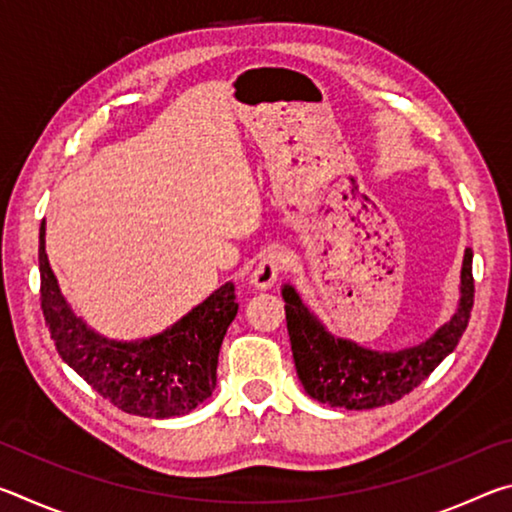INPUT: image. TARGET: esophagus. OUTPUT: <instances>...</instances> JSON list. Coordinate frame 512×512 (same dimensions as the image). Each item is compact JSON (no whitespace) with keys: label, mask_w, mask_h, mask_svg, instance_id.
Returning a JSON list of instances; mask_svg holds the SVG:
<instances>
[{"label":"esophagus","mask_w":512,"mask_h":512,"mask_svg":"<svg viewBox=\"0 0 512 512\" xmlns=\"http://www.w3.org/2000/svg\"><path fill=\"white\" fill-rule=\"evenodd\" d=\"M282 271H284V257L280 253H268L257 262L253 275H250V284L257 289L273 287Z\"/></svg>","instance_id":"esophagus-1"}]
</instances>
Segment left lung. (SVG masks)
Wrapping results in <instances>:
<instances>
[{
    "instance_id": "left-lung-1",
    "label": "left lung",
    "mask_w": 512,
    "mask_h": 512,
    "mask_svg": "<svg viewBox=\"0 0 512 512\" xmlns=\"http://www.w3.org/2000/svg\"><path fill=\"white\" fill-rule=\"evenodd\" d=\"M282 298L287 302L284 311L293 361L307 395L350 411L377 409L411 393L461 341L474 305L472 250L467 248L463 257L456 314L431 339L400 352H377L348 339H336L302 305L291 284H284Z\"/></svg>"
}]
</instances>
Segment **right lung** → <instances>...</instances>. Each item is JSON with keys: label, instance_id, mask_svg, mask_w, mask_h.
Returning <instances> with one entry per match:
<instances>
[{"label": "right lung", "instance_id": "obj_1", "mask_svg": "<svg viewBox=\"0 0 512 512\" xmlns=\"http://www.w3.org/2000/svg\"><path fill=\"white\" fill-rule=\"evenodd\" d=\"M38 262L40 305L56 350L101 397L131 415L176 418L212 395L223 336L239 309L235 284L225 282L162 334L121 343L94 332L67 305L45 253V221Z\"/></svg>", "mask_w": 512, "mask_h": 512}]
</instances>
